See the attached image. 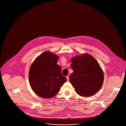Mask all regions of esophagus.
Returning a JSON list of instances; mask_svg holds the SVG:
<instances>
[{
    "label": "esophagus",
    "mask_w": 126,
    "mask_h": 126,
    "mask_svg": "<svg viewBox=\"0 0 126 126\" xmlns=\"http://www.w3.org/2000/svg\"><path fill=\"white\" fill-rule=\"evenodd\" d=\"M66 79H67V81H69V76H66Z\"/></svg>",
    "instance_id": "1"
}]
</instances>
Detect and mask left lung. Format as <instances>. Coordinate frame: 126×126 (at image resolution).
<instances>
[{"label":"left lung","instance_id":"1","mask_svg":"<svg viewBox=\"0 0 126 126\" xmlns=\"http://www.w3.org/2000/svg\"><path fill=\"white\" fill-rule=\"evenodd\" d=\"M73 72L69 81L80 96L95 94L102 87L104 74L97 61L90 54H84L71 59Z\"/></svg>","mask_w":126,"mask_h":126}]
</instances>
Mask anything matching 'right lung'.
I'll list each match as a JSON object with an SVG mask.
<instances>
[{
	"instance_id": "obj_1",
	"label": "right lung",
	"mask_w": 126,
	"mask_h": 126,
	"mask_svg": "<svg viewBox=\"0 0 126 126\" xmlns=\"http://www.w3.org/2000/svg\"><path fill=\"white\" fill-rule=\"evenodd\" d=\"M59 57L49 51L39 55L31 66L29 80L32 90L43 98H51L60 91L66 78L57 64Z\"/></svg>"
}]
</instances>
